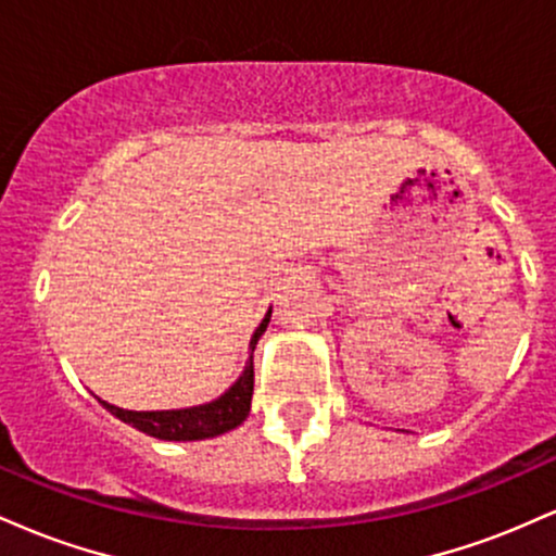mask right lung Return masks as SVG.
<instances>
[{"label":"right lung","mask_w":556,"mask_h":556,"mask_svg":"<svg viewBox=\"0 0 556 556\" xmlns=\"http://www.w3.org/2000/svg\"><path fill=\"white\" fill-rule=\"evenodd\" d=\"M271 311L264 316L261 327L253 331L251 348L256 350V344L269 327ZM253 358L245 366V371L232 387L222 394L219 400L208 402V405L198 407H185V410H159V413H136V410H123V407H114L110 402H101L112 416H117L125 424H130L132 429L149 433V437L167 439V442H193V439H208L216 433H225L235 426H240L242 420L251 413V397H253Z\"/></svg>","instance_id":"obj_1"}]
</instances>
